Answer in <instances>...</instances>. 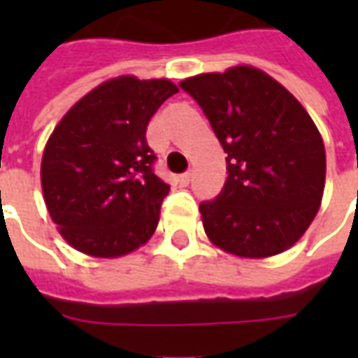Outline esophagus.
Masks as SVG:
<instances>
[{
  "instance_id": "esophagus-1",
  "label": "esophagus",
  "mask_w": 358,
  "mask_h": 358,
  "mask_svg": "<svg viewBox=\"0 0 358 358\" xmlns=\"http://www.w3.org/2000/svg\"><path fill=\"white\" fill-rule=\"evenodd\" d=\"M189 180H192V172H184V174H180L178 176L180 186H187V184H189Z\"/></svg>"
}]
</instances>
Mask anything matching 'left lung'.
<instances>
[{"instance_id":"obj_1","label":"left lung","mask_w":358,"mask_h":358,"mask_svg":"<svg viewBox=\"0 0 358 358\" xmlns=\"http://www.w3.org/2000/svg\"><path fill=\"white\" fill-rule=\"evenodd\" d=\"M226 153L224 187L199 205L213 245L241 259L293 248L320 209L322 136L295 95L251 65L184 78Z\"/></svg>"}]
</instances>
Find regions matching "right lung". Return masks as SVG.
<instances>
[{
	"label": "right lung",
	"instance_id": "1",
	"mask_svg": "<svg viewBox=\"0 0 358 358\" xmlns=\"http://www.w3.org/2000/svg\"><path fill=\"white\" fill-rule=\"evenodd\" d=\"M176 92L169 78L122 74L80 97L53 128L40 178L48 213L71 248L117 259L153 236L169 186L151 169L145 130Z\"/></svg>",
	"mask_w": 358,
	"mask_h": 358
}]
</instances>
